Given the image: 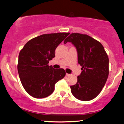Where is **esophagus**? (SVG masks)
<instances>
[{"label": "esophagus", "mask_w": 124, "mask_h": 124, "mask_svg": "<svg viewBox=\"0 0 124 124\" xmlns=\"http://www.w3.org/2000/svg\"><path fill=\"white\" fill-rule=\"evenodd\" d=\"M70 74L66 73V76H70Z\"/></svg>", "instance_id": "obj_1"}]
</instances>
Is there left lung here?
I'll use <instances>...</instances> for the list:
<instances>
[{
  "mask_svg": "<svg viewBox=\"0 0 124 124\" xmlns=\"http://www.w3.org/2000/svg\"><path fill=\"white\" fill-rule=\"evenodd\" d=\"M67 42H71L76 47L78 63L82 67L76 84L70 86L71 93L82 101L93 99L108 78V56L101 43L86 34L71 33L64 43Z\"/></svg>",
  "mask_w": 124,
  "mask_h": 124,
  "instance_id": "left-lung-1",
  "label": "left lung"
}]
</instances>
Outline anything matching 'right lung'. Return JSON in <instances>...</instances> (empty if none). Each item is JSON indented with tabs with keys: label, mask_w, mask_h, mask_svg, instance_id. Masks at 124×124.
<instances>
[{
	"label": "right lung",
	"mask_w": 124,
	"mask_h": 124,
	"mask_svg": "<svg viewBox=\"0 0 124 124\" xmlns=\"http://www.w3.org/2000/svg\"><path fill=\"white\" fill-rule=\"evenodd\" d=\"M70 33L43 34L31 39L18 56L17 69L24 89L35 98L49 96L56 82L65 75L62 68L54 69L48 65L55 57L56 49Z\"/></svg>",
	"instance_id": "add662e5"
}]
</instances>
